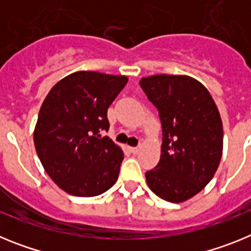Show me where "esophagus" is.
<instances>
[{"label":"esophagus","instance_id":"obj_1","mask_svg":"<svg viewBox=\"0 0 251 251\" xmlns=\"http://www.w3.org/2000/svg\"><path fill=\"white\" fill-rule=\"evenodd\" d=\"M139 150H141V147H132V148H130V151H132L133 154H137V153L139 152Z\"/></svg>","mask_w":251,"mask_h":251}]
</instances>
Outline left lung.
<instances>
[{
    "mask_svg": "<svg viewBox=\"0 0 251 251\" xmlns=\"http://www.w3.org/2000/svg\"><path fill=\"white\" fill-rule=\"evenodd\" d=\"M139 85L158 110L161 158L146 172L150 188L170 202H183L207 185L223 154V123L214 99L196 79L153 75Z\"/></svg>",
    "mask_w": 251,
    "mask_h": 251,
    "instance_id": "left-lung-1",
    "label": "left lung"
}]
</instances>
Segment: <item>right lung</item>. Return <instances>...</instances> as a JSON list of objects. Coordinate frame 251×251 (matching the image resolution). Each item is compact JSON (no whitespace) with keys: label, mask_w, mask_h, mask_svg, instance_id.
<instances>
[{"label":"right lung","mask_w":251,"mask_h":251,"mask_svg":"<svg viewBox=\"0 0 251 251\" xmlns=\"http://www.w3.org/2000/svg\"><path fill=\"white\" fill-rule=\"evenodd\" d=\"M127 81L123 75L76 72L44 100L35 148L51 179L68 194L98 196L118 179L124 153L100 133L109 129L106 112Z\"/></svg>","instance_id":"add662e5"}]
</instances>
